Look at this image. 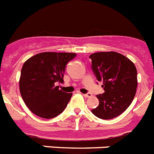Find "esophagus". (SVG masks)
<instances>
[{
	"instance_id": "1",
	"label": "esophagus",
	"mask_w": 154,
	"mask_h": 154,
	"mask_svg": "<svg viewBox=\"0 0 154 154\" xmlns=\"http://www.w3.org/2000/svg\"><path fill=\"white\" fill-rule=\"evenodd\" d=\"M83 96L85 97H92V94L90 93H86V94H83Z\"/></svg>"
}]
</instances>
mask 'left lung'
Returning <instances> with one entry per match:
<instances>
[{
    "label": "left lung",
    "mask_w": 154,
    "mask_h": 154,
    "mask_svg": "<svg viewBox=\"0 0 154 154\" xmlns=\"http://www.w3.org/2000/svg\"><path fill=\"white\" fill-rule=\"evenodd\" d=\"M92 70L104 93L97 95L100 104L92 113L101 119H111L132 103L137 88V70L132 61L117 52H98L90 56Z\"/></svg>",
    "instance_id": "8db88e82"
}]
</instances>
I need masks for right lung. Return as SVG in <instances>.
I'll return each instance as SVG.
<instances>
[{
	"instance_id": "1",
	"label": "right lung",
	"mask_w": 154,
	"mask_h": 154,
	"mask_svg": "<svg viewBox=\"0 0 154 154\" xmlns=\"http://www.w3.org/2000/svg\"><path fill=\"white\" fill-rule=\"evenodd\" d=\"M75 53L43 52L29 58L22 66L19 90L22 100L34 115L53 118L63 112L72 93L59 90L68 61Z\"/></svg>"
}]
</instances>
